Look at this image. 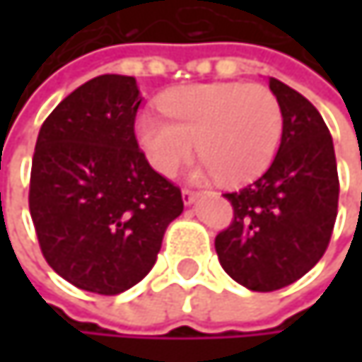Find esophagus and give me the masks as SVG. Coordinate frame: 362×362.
Wrapping results in <instances>:
<instances>
[{
	"mask_svg": "<svg viewBox=\"0 0 362 362\" xmlns=\"http://www.w3.org/2000/svg\"><path fill=\"white\" fill-rule=\"evenodd\" d=\"M197 197H199V192H194V190H188V188L182 190V201H184V205H192V203L197 201Z\"/></svg>",
	"mask_w": 362,
	"mask_h": 362,
	"instance_id": "obj_1",
	"label": "esophagus"
}]
</instances>
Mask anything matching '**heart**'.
Returning a JSON list of instances; mask_svg holds the SVG:
<instances>
[{"instance_id":"b5f03b06","label":"heart","mask_w":362,"mask_h":362,"mask_svg":"<svg viewBox=\"0 0 362 362\" xmlns=\"http://www.w3.org/2000/svg\"><path fill=\"white\" fill-rule=\"evenodd\" d=\"M163 115L140 112L136 140L161 176H174L192 155L203 159L201 174L226 184L255 180L272 163L281 136L279 98L257 83H197L165 92Z\"/></svg>"}]
</instances>
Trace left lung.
<instances>
[{
    "label": "left lung",
    "mask_w": 362,
    "mask_h": 362,
    "mask_svg": "<svg viewBox=\"0 0 362 362\" xmlns=\"http://www.w3.org/2000/svg\"><path fill=\"white\" fill-rule=\"evenodd\" d=\"M283 109V136L264 176L226 192L235 220L216 237L230 279L274 291L302 279L325 253L337 216V163L321 112L300 92L270 77Z\"/></svg>",
    "instance_id": "left-lung-1"
}]
</instances>
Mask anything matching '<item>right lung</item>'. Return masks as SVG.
Returning a JSON list of instances; mask_svg holds the SVG:
<instances>
[{
	"mask_svg": "<svg viewBox=\"0 0 362 362\" xmlns=\"http://www.w3.org/2000/svg\"><path fill=\"white\" fill-rule=\"evenodd\" d=\"M142 103L127 75H100L69 94L37 136L29 209L47 264L71 285L117 296L157 262L184 209L178 186L138 148Z\"/></svg>",
	"mask_w": 362,
	"mask_h": 362,
	"instance_id": "right-lung-1",
	"label": "right lung"
}]
</instances>
